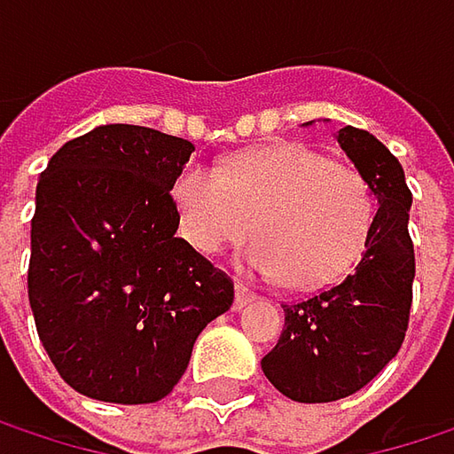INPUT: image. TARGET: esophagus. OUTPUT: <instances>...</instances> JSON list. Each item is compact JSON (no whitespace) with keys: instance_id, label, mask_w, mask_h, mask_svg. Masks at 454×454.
I'll return each instance as SVG.
<instances>
[{"instance_id":"1","label":"esophagus","mask_w":454,"mask_h":454,"mask_svg":"<svg viewBox=\"0 0 454 454\" xmlns=\"http://www.w3.org/2000/svg\"><path fill=\"white\" fill-rule=\"evenodd\" d=\"M257 300V294L249 289V286H244V284H239L236 281V300H233V310H241V308H247L249 302H254Z\"/></svg>"}]
</instances>
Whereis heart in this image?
<instances>
[{"mask_svg": "<svg viewBox=\"0 0 454 454\" xmlns=\"http://www.w3.org/2000/svg\"><path fill=\"white\" fill-rule=\"evenodd\" d=\"M178 233L215 254L252 231L247 262L289 286L313 289L344 276L365 252L379 215L373 184L349 165L278 144L247 152L221 168L189 162L173 178Z\"/></svg>", "mask_w": 454, "mask_h": 454, "instance_id": "b5f03b06", "label": "heart"}]
</instances>
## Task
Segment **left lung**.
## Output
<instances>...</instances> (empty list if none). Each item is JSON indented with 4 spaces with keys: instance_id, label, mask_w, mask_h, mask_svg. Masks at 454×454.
Here are the masks:
<instances>
[{
    "instance_id": "obj_1",
    "label": "left lung",
    "mask_w": 454,
    "mask_h": 454,
    "mask_svg": "<svg viewBox=\"0 0 454 454\" xmlns=\"http://www.w3.org/2000/svg\"><path fill=\"white\" fill-rule=\"evenodd\" d=\"M339 144L373 184V236L344 281L284 305L278 344L262 357L268 381L294 403H333L373 381L405 341L415 249L410 194L400 160L363 129H339Z\"/></svg>"
}]
</instances>
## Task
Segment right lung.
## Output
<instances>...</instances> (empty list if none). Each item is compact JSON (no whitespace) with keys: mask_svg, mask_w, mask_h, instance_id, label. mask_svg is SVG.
I'll return each mask as SVG.
<instances>
[{"mask_svg":"<svg viewBox=\"0 0 454 454\" xmlns=\"http://www.w3.org/2000/svg\"><path fill=\"white\" fill-rule=\"evenodd\" d=\"M194 144L99 126L46 165L31 218L28 302L57 373L121 405L157 403L184 376L233 281L176 236L173 178Z\"/></svg>","mask_w":454,"mask_h":454,"instance_id":"obj_1","label":"right lung"}]
</instances>
